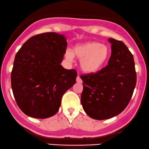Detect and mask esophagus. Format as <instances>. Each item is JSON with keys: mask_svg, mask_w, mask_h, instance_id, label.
Instances as JSON below:
<instances>
[{"mask_svg": "<svg viewBox=\"0 0 149 149\" xmlns=\"http://www.w3.org/2000/svg\"><path fill=\"white\" fill-rule=\"evenodd\" d=\"M76 80H77V82L78 84H82V80H81V79L80 78L79 76H77Z\"/></svg>", "mask_w": 149, "mask_h": 149, "instance_id": "esophagus-1", "label": "esophagus"}]
</instances>
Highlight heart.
<instances>
[{
	"mask_svg": "<svg viewBox=\"0 0 149 149\" xmlns=\"http://www.w3.org/2000/svg\"><path fill=\"white\" fill-rule=\"evenodd\" d=\"M74 56L80 60L81 70L90 74L104 68L111 56V50L107 45L100 42L91 41L75 45L72 52L68 49L65 51L66 60L72 61Z\"/></svg>",
	"mask_w": 149,
	"mask_h": 149,
	"instance_id": "obj_1",
	"label": "heart"
}]
</instances>
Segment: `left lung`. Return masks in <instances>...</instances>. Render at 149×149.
I'll return each mask as SVG.
<instances>
[{
	"label": "left lung",
	"instance_id": "left-lung-1",
	"mask_svg": "<svg viewBox=\"0 0 149 149\" xmlns=\"http://www.w3.org/2000/svg\"><path fill=\"white\" fill-rule=\"evenodd\" d=\"M111 55L108 64L95 73L81 77L84 89L81 103L91 118L103 120L119 115L128 106L136 85L133 54L121 41L108 38Z\"/></svg>",
	"mask_w": 149,
	"mask_h": 149
}]
</instances>
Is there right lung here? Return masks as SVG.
Listing matches in <instances>:
<instances>
[{
	"label": "right lung",
	"instance_id": "obj_1",
	"mask_svg": "<svg viewBox=\"0 0 149 149\" xmlns=\"http://www.w3.org/2000/svg\"><path fill=\"white\" fill-rule=\"evenodd\" d=\"M67 45L62 34L43 33L29 38L16 53L11 84L16 104L27 116L54 115L63 94L76 83L77 71L61 65Z\"/></svg>",
	"mask_w": 149,
	"mask_h": 149
}]
</instances>
